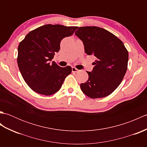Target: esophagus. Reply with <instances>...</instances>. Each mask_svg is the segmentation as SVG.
Listing matches in <instances>:
<instances>
[{
  "label": "esophagus",
  "mask_w": 147,
  "mask_h": 147,
  "mask_svg": "<svg viewBox=\"0 0 147 147\" xmlns=\"http://www.w3.org/2000/svg\"><path fill=\"white\" fill-rule=\"evenodd\" d=\"M79 71L80 70L78 69H76L75 67H72V72H73V73H78Z\"/></svg>",
  "instance_id": "1"
}]
</instances>
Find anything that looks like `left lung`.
<instances>
[{"label": "left lung", "instance_id": "obj_1", "mask_svg": "<svg viewBox=\"0 0 147 147\" xmlns=\"http://www.w3.org/2000/svg\"><path fill=\"white\" fill-rule=\"evenodd\" d=\"M75 35L82 40L87 55L96 57L88 80L80 85L86 95L103 98L120 85L127 69L128 52L121 40L114 34L97 26L80 27Z\"/></svg>", "mask_w": 147, "mask_h": 147}]
</instances>
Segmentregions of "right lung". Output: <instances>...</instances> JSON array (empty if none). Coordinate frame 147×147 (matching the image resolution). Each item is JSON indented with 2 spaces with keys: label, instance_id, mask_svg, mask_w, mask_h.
<instances>
[{
  "label": "right lung",
  "instance_id": "1",
  "mask_svg": "<svg viewBox=\"0 0 147 147\" xmlns=\"http://www.w3.org/2000/svg\"><path fill=\"white\" fill-rule=\"evenodd\" d=\"M77 26L45 24L31 31L18 46V64L24 80L39 94L51 95L61 88L71 73L69 65L61 67L52 62L61 40L73 35Z\"/></svg>",
  "mask_w": 147,
  "mask_h": 147
}]
</instances>
